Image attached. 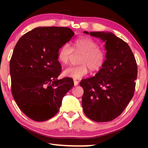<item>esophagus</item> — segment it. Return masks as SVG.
Listing matches in <instances>:
<instances>
[{
	"label": "esophagus",
	"mask_w": 148,
	"mask_h": 148,
	"mask_svg": "<svg viewBox=\"0 0 148 148\" xmlns=\"http://www.w3.org/2000/svg\"><path fill=\"white\" fill-rule=\"evenodd\" d=\"M74 86H77L79 83L77 80H74Z\"/></svg>",
	"instance_id": "esophagus-1"
}]
</instances>
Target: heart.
Segmentation results:
<instances>
[{
    "label": "heart",
    "instance_id": "heart-1",
    "mask_svg": "<svg viewBox=\"0 0 148 148\" xmlns=\"http://www.w3.org/2000/svg\"><path fill=\"white\" fill-rule=\"evenodd\" d=\"M72 51L82 52L79 57V65L69 66L62 72L65 77L72 79L82 78L88 74L99 72L104 66L106 60V52L99 46L97 42L89 36H80L72 42V48L65 44L60 47L57 53V59L62 64H66L72 55Z\"/></svg>",
    "mask_w": 148,
    "mask_h": 148
}]
</instances>
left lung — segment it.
Here are the masks:
<instances>
[{"label": "left lung", "mask_w": 148, "mask_h": 148, "mask_svg": "<svg viewBox=\"0 0 148 148\" xmlns=\"http://www.w3.org/2000/svg\"><path fill=\"white\" fill-rule=\"evenodd\" d=\"M90 34L106 41V60L94 77L80 82L84 91L82 107L90 119L108 122L119 116L133 97L137 64L129 45L112 32H91Z\"/></svg>", "instance_id": "obj_1"}]
</instances>
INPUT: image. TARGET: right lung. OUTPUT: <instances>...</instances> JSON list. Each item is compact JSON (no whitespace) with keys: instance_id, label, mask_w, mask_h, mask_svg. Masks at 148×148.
<instances>
[{"instance_id":"obj_1","label":"right lung","mask_w":148,"mask_h":148,"mask_svg":"<svg viewBox=\"0 0 148 148\" xmlns=\"http://www.w3.org/2000/svg\"><path fill=\"white\" fill-rule=\"evenodd\" d=\"M74 32L68 27H37L23 35L10 62L12 93L23 113L44 121L59 112L62 99L74 86L71 77L57 79L61 72L59 49Z\"/></svg>"}]
</instances>
